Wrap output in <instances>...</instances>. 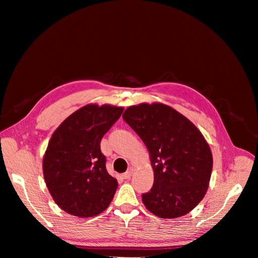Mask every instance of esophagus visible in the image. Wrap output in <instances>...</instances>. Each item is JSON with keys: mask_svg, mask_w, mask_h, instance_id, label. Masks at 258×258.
<instances>
[{"mask_svg": "<svg viewBox=\"0 0 258 258\" xmlns=\"http://www.w3.org/2000/svg\"><path fill=\"white\" fill-rule=\"evenodd\" d=\"M132 172H134V168H129L126 172H124L123 174H122V177L124 178V179H128V178H130V176L132 175Z\"/></svg>", "mask_w": 258, "mask_h": 258, "instance_id": "1", "label": "esophagus"}]
</instances>
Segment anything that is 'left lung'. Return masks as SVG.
<instances>
[{
  "label": "left lung",
  "instance_id": "1",
  "mask_svg": "<svg viewBox=\"0 0 258 258\" xmlns=\"http://www.w3.org/2000/svg\"><path fill=\"white\" fill-rule=\"evenodd\" d=\"M123 120L146 145L154 170L146 209L161 218L183 216L205 197L213 158L206 139L184 115L162 103L129 106Z\"/></svg>",
  "mask_w": 258,
  "mask_h": 258
}]
</instances>
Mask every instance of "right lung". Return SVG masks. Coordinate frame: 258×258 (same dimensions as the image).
Listing matches in <instances>:
<instances>
[{
    "instance_id": "add662e5",
    "label": "right lung",
    "mask_w": 258,
    "mask_h": 258,
    "mask_svg": "<svg viewBox=\"0 0 258 258\" xmlns=\"http://www.w3.org/2000/svg\"><path fill=\"white\" fill-rule=\"evenodd\" d=\"M122 111L107 104L85 105L52 134L43 173L52 199L67 213L91 217L110 206L118 183L107 173L100 143Z\"/></svg>"
}]
</instances>
